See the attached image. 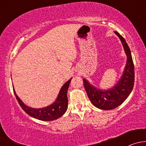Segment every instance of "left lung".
<instances>
[{"instance_id": "8db88e82", "label": "left lung", "mask_w": 146, "mask_h": 146, "mask_svg": "<svg viewBox=\"0 0 146 146\" xmlns=\"http://www.w3.org/2000/svg\"><path fill=\"white\" fill-rule=\"evenodd\" d=\"M114 33L120 39L126 55V64L120 79L114 86L107 90L96 88L85 78L82 79L85 89L92 104L104 110H113L121 105L130 95L134 85V65L130 48L121 35L117 32Z\"/></svg>"}]
</instances>
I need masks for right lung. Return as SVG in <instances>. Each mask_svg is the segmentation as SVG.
<instances>
[{
    "mask_svg": "<svg viewBox=\"0 0 146 146\" xmlns=\"http://www.w3.org/2000/svg\"><path fill=\"white\" fill-rule=\"evenodd\" d=\"M71 79L72 78L61 87L56 100L50 105L42 107V108L36 109L28 107L19 98V97L16 94L15 89H13V91H14L15 95L18 101V103L20 104V107L28 115L41 121H53L58 119L61 116L64 115V113L67 110V92Z\"/></svg>",
    "mask_w": 146,
    "mask_h": 146,
    "instance_id": "right-lung-1",
    "label": "right lung"
}]
</instances>
